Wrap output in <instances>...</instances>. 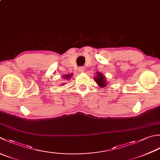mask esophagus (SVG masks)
I'll return each mask as SVG.
<instances>
[{"label":"esophagus","instance_id":"1","mask_svg":"<svg viewBox=\"0 0 160 160\" xmlns=\"http://www.w3.org/2000/svg\"><path fill=\"white\" fill-rule=\"evenodd\" d=\"M84 70H85L84 67H79V68H78V71H79L80 73H82V72L84 71Z\"/></svg>","mask_w":160,"mask_h":160}]
</instances>
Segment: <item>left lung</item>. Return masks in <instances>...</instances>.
I'll use <instances>...</instances> for the list:
<instances>
[{
	"instance_id": "left-lung-1",
	"label": "left lung",
	"mask_w": 160,
	"mask_h": 160,
	"mask_svg": "<svg viewBox=\"0 0 160 160\" xmlns=\"http://www.w3.org/2000/svg\"><path fill=\"white\" fill-rule=\"evenodd\" d=\"M93 79L100 87H104L108 84L106 77L101 72H96V76L93 78Z\"/></svg>"
}]
</instances>
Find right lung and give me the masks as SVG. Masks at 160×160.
Masks as SVG:
<instances>
[{
	"mask_svg": "<svg viewBox=\"0 0 160 160\" xmlns=\"http://www.w3.org/2000/svg\"><path fill=\"white\" fill-rule=\"evenodd\" d=\"M71 75H69V74H67V75H65V76H63V78H64V79L68 80V79H69V78H71ZM61 85H62V86H63V85H64V84H61Z\"/></svg>",
	"mask_w": 160,
	"mask_h": 160,
	"instance_id": "1",
	"label": "right lung"
}]
</instances>
